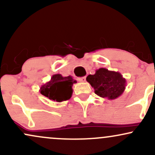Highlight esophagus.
<instances>
[{
    "label": "esophagus",
    "mask_w": 155,
    "mask_h": 155,
    "mask_svg": "<svg viewBox=\"0 0 155 155\" xmlns=\"http://www.w3.org/2000/svg\"><path fill=\"white\" fill-rule=\"evenodd\" d=\"M78 80L80 81V82H84L85 81H86V77L85 76H84V77H81V78H79Z\"/></svg>",
    "instance_id": "esophagus-1"
}]
</instances>
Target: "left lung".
<instances>
[{"instance_id": "1", "label": "left lung", "mask_w": 155, "mask_h": 155, "mask_svg": "<svg viewBox=\"0 0 155 155\" xmlns=\"http://www.w3.org/2000/svg\"><path fill=\"white\" fill-rule=\"evenodd\" d=\"M86 79L94 88L96 95L108 100L120 97L126 87V79L120 72L104 68L96 70L95 74L88 75Z\"/></svg>"}]
</instances>
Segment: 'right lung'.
Wrapping results in <instances>:
<instances>
[{
    "label": "right lung",
    "mask_w": 155,
    "mask_h": 155,
    "mask_svg": "<svg viewBox=\"0 0 155 155\" xmlns=\"http://www.w3.org/2000/svg\"><path fill=\"white\" fill-rule=\"evenodd\" d=\"M75 83L76 81L71 76L64 77L61 74H54L49 81L41 87L40 92L51 101L62 102L71 97L72 86Z\"/></svg>",
    "instance_id": "obj_1"
}]
</instances>
